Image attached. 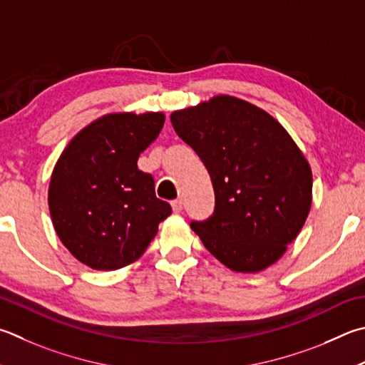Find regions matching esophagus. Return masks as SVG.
<instances>
[{
	"mask_svg": "<svg viewBox=\"0 0 365 365\" xmlns=\"http://www.w3.org/2000/svg\"><path fill=\"white\" fill-rule=\"evenodd\" d=\"M170 204H172V210H174L175 214L182 212V209H183V201L182 200H175V201H172Z\"/></svg>",
	"mask_w": 365,
	"mask_h": 365,
	"instance_id": "esophagus-1",
	"label": "esophagus"
}]
</instances>
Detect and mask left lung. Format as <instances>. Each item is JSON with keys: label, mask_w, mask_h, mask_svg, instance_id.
I'll use <instances>...</instances> for the list:
<instances>
[{"label": "left lung", "mask_w": 365, "mask_h": 365, "mask_svg": "<svg viewBox=\"0 0 365 365\" xmlns=\"http://www.w3.org/2000/svg\"><path fill=\"white\" fill-rule=\"evenodd\" d=\"M170 121L215 191L214 214L191 230L230 269L271 267L300 233L313 196L311 168L292 137L267 111L231 96L174 111Z\"/></svg>", "instance_id": "left-lung-1"}]
</instances>
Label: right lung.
Listing matches in <instances>:
<instances>
[{"mask_svg": "<svg viewBox=\"0 0 365 365\" xmlns=\"http://www.w3.org/2000/svg\"><path fill=\"white\" fill-rule=\"evenodd\" d=\"M164 119L161 111L98 118L71 138L52 170V225L70 254L92 269L138 260L172 214L156 197L153 177L137 168Z\"/></svg>", "mask_w": 365, "mask_h": 365, "instance_id": "1", "label": "right lung"}]
</instances>
